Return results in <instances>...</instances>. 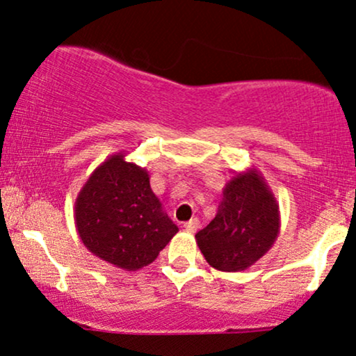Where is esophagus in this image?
Masks as SVG:
<instances>
[{"label": "esophagus", "instance_id": "esophagus-1", "mask_svg": "<svg viewBox=\"0 0 356 356\" xmlns=\"http://www.w3.org/2000/svg\"><path fill=\"white\" fill-rule=\"evenodd\" d=\"M201 226V222H199V219L197 218H194V219H191V220H187L186 224H184V227H186L187 231L189 232H195L197 231V227Z\"/></svg>", "mask_w": 356, "mask_h": 356}]
</instances>
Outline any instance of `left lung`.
Wrapping results in <instances>:
<instances>
[{
	"instance_id": "8db88e82",
	"label": "left lung",
	"mask_w": 356,
	"mask_h": 356,
	"mask_svg": "<svg viewBox=\"0 0 356 356\" xmlns=\"http://www.w3.org/2000/svg\"><path fill=\"white\" fill-rule=\"evenodd\" d=\"M280 214L273 194L254 170L238 174L224 189L216 218L195 234L212 268L243 271L275 243Z\"/></svg>"
}]
</instances>
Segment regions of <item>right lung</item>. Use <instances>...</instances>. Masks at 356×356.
Segmentation results:
<instances>
[{"label": "right lung", "instance_id": "obj_1", "mask_svg": "<svg viewBox=\"0 0 356 356\" xmlns=\"http://www.w3.org/2000/svg\"><path fill=\"white\" fill-rule=\"evenodd\" d=\"M75 222L93 254L129 271L152 263L179 231L150 189L149 174L122 154L90 175L76 199Z\"/></svg>", "mask_w": 356, "mask_h": 356}]
</instances>
